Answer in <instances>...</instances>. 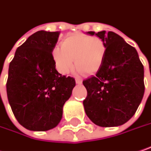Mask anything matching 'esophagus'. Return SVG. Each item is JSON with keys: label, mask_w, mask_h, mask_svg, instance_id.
<instances>
[{"label": "esophagus", "mask_w": 151, "mask_h": 151, "mask_svg": "<svg viewBox=\"0 0 151 151\" xmlns=\"http://www.w3.org/2000/svg\"><path fill=\"white\" fill-rule=\"evenodd\" d=\"M75 80H76V83H77V84H82V79H80V78H77Z\"/></svg>", "instance_id": "34e87169"}]
</instances>
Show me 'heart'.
Instances as JSON below:
<instances>
[{"label":"heart","instance_id":"1","mask_svg":"<svg viewBox=\"0 0 151 151\" xmlns=\"http://www.w3.org/2000/svg\"><path fill=\"white\" fill-rule=\"evenodd\" d=\"M107 52V44L102 38L73 33L63 39L61 47L55 46L53 49L52 58L55 68L62 74L73 70L74 59L78 73L95 74L102 68Z\"/></svg>","mask_w":151,"mask_h":151}]
</instances>
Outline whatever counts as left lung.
Here are the masks:
<instances>
[{"instance_id": "left-lung-1", "label": "left lung", "mask_w": 151, "mask_h": 151, "mask_svg": "<svg viewBox=\"0 0 151 151\" xmlns=\"http://www.w3.org/2000/svg\"><path fill=\"white\" fill-rule=\"evenodd\" d=\"M94 35V31H88ZM96 35L105 41L108 52L96 76L83 81L87 96L83 101L87 116L102 127H118L136 113L145 93L144 66L137 50L118 34L105 31Z\"/></svg>"}]
</instances>
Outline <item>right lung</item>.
Wrapping results in <instances>:
<instances>
[{"label": "right lung", "instance_id": "1", "mask_svg": "<svg viewBox=\"0 0 151 151\" xmlns=\"http://www.w3.org/2000/svg\"><path fill=\"white\" fill-rule=\"evenodd\" d=\"M60 31H39L19 46L9 64L6 94L15 118L24 128L48 131L62 118L75 79L59 73L52 58Z\"/></svg>", "mask_w": 151, "mask_h": 151}]
</instances>
